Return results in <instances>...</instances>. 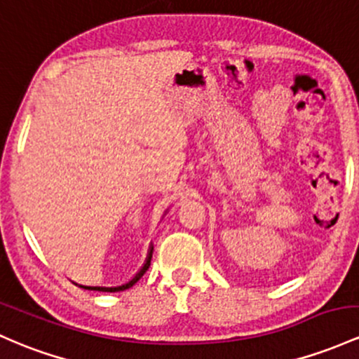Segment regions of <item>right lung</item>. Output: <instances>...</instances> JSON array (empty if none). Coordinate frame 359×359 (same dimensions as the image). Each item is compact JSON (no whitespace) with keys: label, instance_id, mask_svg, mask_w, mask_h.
I'll return each instance as SVG.
<instances>
[{"label":"right lung","instance_id":"obj_1","mask_svg":"<svg viewBox=\"0 0 359 359\" xmlns=\"http://www.w3.org/2000/svg\"><path fill=\"white\" fill-rule=\"evenodd\" d=\"M153 250V249H151ZM151 250H149V254H148V259H147V262H144V266L141 267V271L140 273H137L135 278L131 279V281L129 283H126V285H122V286H112V288H105V286H81V288H85V290H95V291H107V293H116V291H124V290H128V288H131L133 285H136L137 281H140L141 279V276H143L144 273H147L148 271V267H149V262H151Z\"/></svg>","mask_w":359,"mask_h":359}]
</instances>
